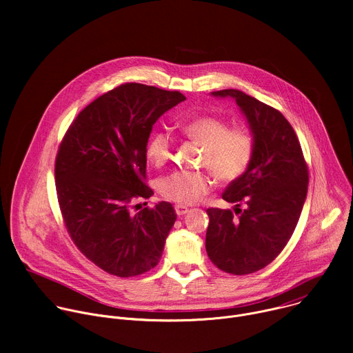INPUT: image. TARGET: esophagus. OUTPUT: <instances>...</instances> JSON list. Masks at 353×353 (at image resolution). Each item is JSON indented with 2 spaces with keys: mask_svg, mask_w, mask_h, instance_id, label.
<instances>
[{
  "mask_svg": "<svg viewBox=\"0 0 353 353\" xmlns=\"http://www.w3.org/2000/svg\"><path fill=\"white\" fill-rule=\"evenodd\" d=\"M174 211H176V214H177L179 216H181V215H185V214L188 212V207L181 205V204H177V205L174 207Z\"/></svg>",
  "mask_w": 353,
  "mask_h": 353,
  "instance_id": "1",
  "label": "esophagus"
}]
</instances>
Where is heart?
I'll use <instances>...</instances> for the list:
<instances>
[{
  "mask_svg": "<svg viewBox=\"0 0 353 353\" xmlns=\"http://www.w3.org/2000/svg\"><path fill=\"white\" fill-rule=\"evenodd\" d=\"M181 132L204 146L199 163L207 166L221 181L232 183L240 179L254 158L256 141L244 127L230 128L222 119L204 116L180 123ZM173 139L166 131H157L146 143V158L162 166L172 158ZM214 180L207 172L176 170L158 183V190L169 201L188 205L195 204L211 191Z\"/></svg>",
  "mask_w": 353,
  "mask_h": 353,
  "instance_id": "1",
  "label": "heart"
}]
</instances>
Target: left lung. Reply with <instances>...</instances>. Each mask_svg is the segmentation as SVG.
Returning a JSON list of instances; mask_svg holds the SVG:
<instances>
[{
	"mask_svg": "<svg viewBox=\"0 0 353 353\" xmlns=\"http://www.w3.org/2000/svg\"><path fill=\"white\" fill-rule=\"evenodd\" d=\"M211 94L234 99L254 137L256 150L248 170L222 194L240 215L207 210L205 248L219 270L253 274L272 263L292 237L306 201L309 170L296 132L281 112L237 89ZM241 203L244 210H239Z\"/></svg>",
	"mask_w": 353,
	"mask_h": 353,
	"instance_id": "1",
	"label": "left lung"
}]
</instances>
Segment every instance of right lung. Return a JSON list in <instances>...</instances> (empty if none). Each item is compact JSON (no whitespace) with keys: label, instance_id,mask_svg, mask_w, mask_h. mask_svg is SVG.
<instances>
[{"label":"right lung","instance_id":"1","mask_svg":"<svg viewBox=\"0 0 353 353\" xmlns=\"http://www.w3.org/2000/svg\"><path fill=\"white\" fill-rule=\"evenodd\" d=\"M177 90L123 83L88 105L67 130L56 158V188L65 228L94 265L130 278L158 265L176 222L170 203L135 215L145 184L146 143L158 119L184 102ZM146 204V203H145Z\"/></svg>","mask_w":353,"mask_h":353}]
</instances>
